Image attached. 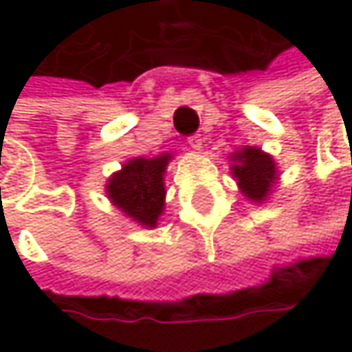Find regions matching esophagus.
Returning <instances> with one entry per match:
<instances>
[{
	"label": "esophagus",
	"instance_id": "esophagus-1",
	"mask_svg": "<svg viewBox=\"0 0 352 352\" xmlns=\"http://www.w3.org/2000/svg\"><path fill=\"white\" fill-rule=\"evenodd\" d=\"M187 142H189L191 151H201V146H204V140H201V136H199V134L189 136V138H187Z\"/></svg>",
	"mask_w": 352,
	"mask_h": 352
}]
</instances>
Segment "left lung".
I'll return each instance as SVG.
<instances>
[{
  "label": "left lung",
  "mask_w": 352,
  "mask_h": 352,
  "mask_svg": "<svg viewBox=\"0 0 352 352\" xmlns=\"http://www.w3.org/2000/svg\"><path fill=\"white\" fill-rule=\"evenodd\" d=\"M230 161V171L239 183V189L250 201H265L277 181V167L273 157L256 146H246L236 151Z\"/></svg>",
  "instance_id": "8db88e82"
}]
</instances>
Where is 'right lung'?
I'll use <instances>...</instances> for the list:
<instances>
[{
  "instance_id": "add662e5",
  "label": "right lung",
  "mask_w": 352,
  "mask_h": 352,
  "mask_svg": "<svg viewBox=\"0 0 352 352\" xmlns=\"http://www.w3.org/2000/svg\"><path fill=\"white\" fill-rule=\"evenodd\" d=\"M169 161V153L155 159L138 157L128 161L118 173L109 177L107 197L140 226L155 228L165 208V169Z\"/></svg>"
}]
</instances>
